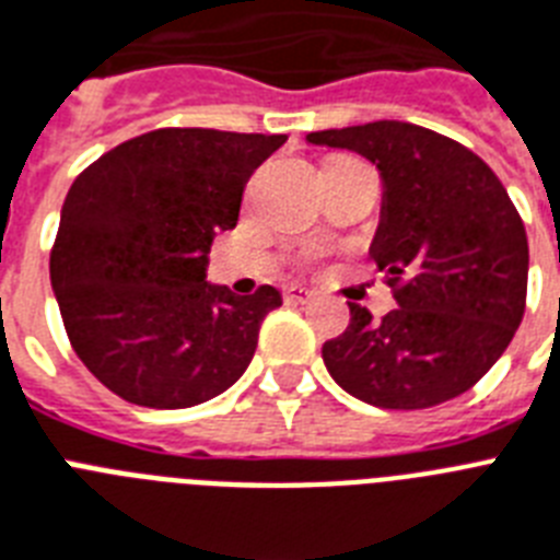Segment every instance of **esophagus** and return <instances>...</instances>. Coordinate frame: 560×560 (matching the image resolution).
I'll return each instance as SVG.
<instances>
[{"label": "esophagus", "mask_w": 560, "mask_h": 560, "mask_svg": "<svg viewBox=\"0 0 560 560\" xmlns=\"http://www.w3.org/2000/svg\"><path fill=\"white\" fill-rule=\"evenodd\" d=\"M283 294H285V300H289V303H308V300L314 298V291H308L306 285H289Z\"/></svg>", "instance_id": "esophagus-1"}]
</instances>
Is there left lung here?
I'll return each mask as SVG.
<instances>
[{
    "mask_svg": "<svg viewBox=\"0 0 560 560\" xmlns=\"http://www.w3.org/2000/svg\"><path fill=\"white\" fill-rule=\"evenodd\" d=\"M381 171V223L369 254L395 289L381 323L358 303L323 343V363L363 404L429 409L495 366L521 326L529 246L510 194L478 154L412 122L306 133Z\"/></svg>",
    "mask_w": 560,
    "mask_h": 560,
    "instance_id": "left-lung-1",
    "label": "left lung"
}]
</instances>
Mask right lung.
<instances>
[{
    "label": "right lung",
    "instance_id": "add662e5",
    "mask_svg": "<svg viewBox=\"0 0 560 560\" xmlns=\"http://www.w3.org/2000/svg\"><path fill=\"white\" fill-rule=\"evenodd\" d=\"M285 133L160 128L110 148L73 179L50 285L73 352L128 404L188 409L240 381L271 285L240 298L206 280L220 231L237 225L254 168Z\"/></svg>",
    "mask_w": 560,
    "mask_h": 560
}]
</instances>
